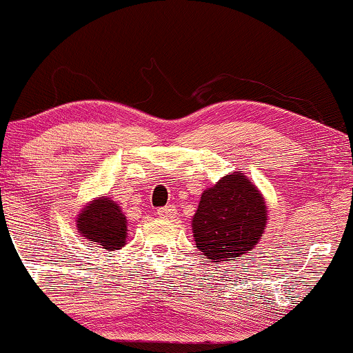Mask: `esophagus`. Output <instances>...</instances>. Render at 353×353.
<instances>
[{"mask_svg": "<svg viewBox=\"0 0 353 353\" xmlns=\"http://www.w3.org/2000/svg\"><path fill=\"white\" fill-rule=\"evenodd\" d=\"M157 214H159V217L163 219H174L176 217L177 210L172 208V205H165V208H161L159 210H157Z\"/></svg>", "mask_w": 353, "mask_h": 353, "instance_id": "obj_1", "label": "esophagus"}]
</instances>
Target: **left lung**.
Masks as SVG:
<instances>
[{
	"mask_svg": "<svg viewBox=\"0 0 353 353\" xmlns=\"http://www.w3.org/2000/svg\"><path fill=\"white\" fill-rule=\"evenodd\" d=\"M197 249L210 262L244 257L267 228V202L242 171L224 176L202 192L190 221Z\"/></svg>",
	"mask_w": 353,
	"mask_h": 353,
	"instance_id": "obj_1",
	"label": "left lung"
}]
</instances>
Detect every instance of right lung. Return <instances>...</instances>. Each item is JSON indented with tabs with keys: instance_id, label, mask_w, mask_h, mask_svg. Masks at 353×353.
Here are the masks:
<instances>
[{
	"instance_id": "1",
	"label": "right lung",
	"mask_w": 353,
	"mask_h": 353,
	"mask_svg": "<svg viewBox=\"0 0 353 353\" xmlns=\"http://www.w3.org/2000/svg\"><path fill=\"white\" fill-rule=\"evenodd\" d=\"M79 236L94 247L109 252L119 250L128 239V219L111 197L101 196L89 201L76 217Z\"/></svg>"
}]
</instances>
